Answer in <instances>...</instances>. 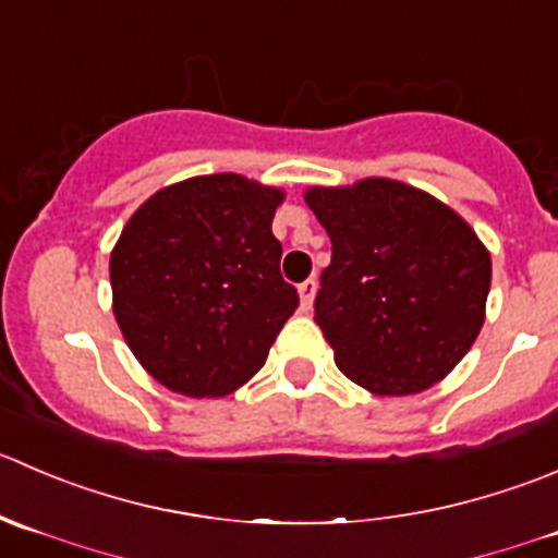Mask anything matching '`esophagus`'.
<instances>
[{
    "instance_id": "1",
    "label": "esophagus",
    "mask_w": 558,
    "mask_h": 558,
    "mask_svg": "<svg viewBox=\"0 0 558 558\" xmlns=\"http://www.w3.org/2000/svg\"><path fill=\"white\" fill-rule=\"evenodd\" d=\"M314 292H317V281L314 279H306L303 284H298V295H301V308L303 312H308L314 303Z\"/></svg>"
}]
</instances>
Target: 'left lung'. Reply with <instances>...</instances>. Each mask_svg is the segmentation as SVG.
Wrapping results in <instances>:
<instances>
[{
  "instance_id": "obj_1",
  "label": "left lung",
  "mask_w": 558,
  "mask_h": 558,
  "mask_svg": "<svg viewBox=\"0 0 558 558\" xmlns=\"http://www.w3.org/2000/svg\"><path fill=\"white\" fill-rule=\"evenodd\" d=\"M333 244L314 323L347 379L374 396L442 383L485 323L490 252L459 211L404 181L306 186Z\"/></svg>"
}]
</instances>
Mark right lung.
Listing matches in <instances>:
<instances>
[{
    "label": "right lung",
    "mask_w": 558,
    "mask_h": 558,
    "mask_svg": "<svg viewBox=\"0 0 558 558\" xmlns=\"http://www.w3.org/2000/svg\"><path fill=\"white\" fill-rule=\"evenodd\" d=\"M281 186L241 173L154 192L110 250L113 317L132 355L168 390L219 399L250 383L298 306L271 222Z\"/></svg>",
    "instance_id": "1"
}]
</instances>
